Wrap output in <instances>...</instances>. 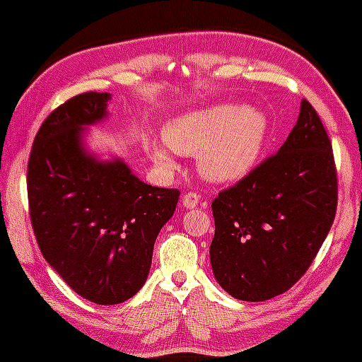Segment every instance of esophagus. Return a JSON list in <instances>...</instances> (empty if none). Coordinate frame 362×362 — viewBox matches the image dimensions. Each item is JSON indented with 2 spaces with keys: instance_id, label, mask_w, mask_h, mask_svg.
<instances>
[{
  "instance_id": "34e87169",
  "label": "esophagus",
  "mask_w": 362,
  "mask_h": 362,
  "mask_svg": "<svg viewBox=\"0 0 362 362\" xmlns=\"http://www.w3.org/2000/svg\"><path fill=\"white\" fill-rule=\"evenodd\" d=\"M182 204H184L187 209H194V207L199 204V194L187 192L184 197H182Z\"/></svg>"
}]
</instances>
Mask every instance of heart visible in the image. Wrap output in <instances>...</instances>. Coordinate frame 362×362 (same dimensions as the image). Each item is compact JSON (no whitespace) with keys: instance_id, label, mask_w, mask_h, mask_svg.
Listing matches in <instances>:
<instances>
[{"instance_id":"obj_1","label":"heart","mask_w":362,"mask_h":362,"mask_svg":"<svg viewBox=\"0 0 362 362\" xmlns=\"http://www.w3.org/2000/svg\"><path fill=\"white\" fill-rule=\"evenodd\" d=\"M267 117L240 103H216L168 120L165 143L180 155H197L201 175L211 182H233L255 167L265 136ZM149 156L160 168L172 170L168 148L153 144Z\"/></svg>"}]
</instances>
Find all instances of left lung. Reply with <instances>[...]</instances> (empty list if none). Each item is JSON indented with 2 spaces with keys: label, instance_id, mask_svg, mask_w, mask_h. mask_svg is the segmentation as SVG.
<instances>
[{
  "label": "left lung",
  "instance_id": "1",
  "mask_svg": "<svg viewBox=\"0 0 362 362\" xmlns=\"http://www.w3.org/2000/svg\"><path fill=\"white\" fill-rule=\"evenodd\" d=\"M337 190L332 143L303 98L279 151L213 201L209 255L219 286L236 300L265 301L296 284L330 231Z\"/></svg>",
  "mask_w": 362,
  "mask_h": 362
}]
</instances>
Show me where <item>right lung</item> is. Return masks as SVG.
<instances>
[{
	"instance_id": "right-lung-1",
	"label": "right lung",
	"mask_w": 362,
	"mask_h": 362,
	"mask_svg": "<svg viewBox=\"0 0 362 362\" xmlns=\"http://www.w3.org/2000/svg\"><path fill=\"white\" fill-rule=\"evenodd\" d=\"M109 100V93L86 91L52 110L27 168L28 211L44 259L97 305H119L143 288L156 236L180 195L141 182L122 160L102 163L85 151L83 126L100 122Z\"/></svg>"
}]
</instances>
